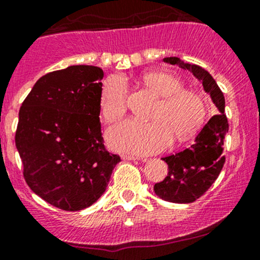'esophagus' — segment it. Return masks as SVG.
<instances>
[{
  "mask_svg": "<svg viewBox=\"0 0 260 260\" xmlns=\"http://www.w3.org/2000/svg\"><path fill=\"white\" fill-rule=\"evenodd\" d=\"M121 158L122 160H127V161H131V160H138L139 157H136V156L134 155H121Z\"/></svg>",
  "mask_w": 260,
  "mask_h": 260,
  "instance_id": "1",
  "label": "esophagus"
}]
</instances>
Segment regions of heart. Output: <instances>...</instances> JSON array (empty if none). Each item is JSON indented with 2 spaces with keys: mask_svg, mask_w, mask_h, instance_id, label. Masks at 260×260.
I'll use <instances>...</instances> for the list:
<instances>
[{
  "mask_svg": "<svg viewBox=\"0 0 260 260\" xmlns=\"http://www.w3.org/2000/svg\"><path fill=\"white\" fill-rule=\"evenodd\" d=\"M142 82L161 96L150 115L152 121L127 119L107 131L108 145L120 152L149 155L162 151L172 139L183 141L196 134L206 119L203 99L192 90L182 89L175 75L153 72ZM100 111L107 121H114L126 111L127 85L119 75H110L103 83L99 98Z\"/></svg>",
  "mask_w": 260,
  "mask_h": 260,
  "instance_id": "heart-1",
  "label": "heart"
}]
</instances>
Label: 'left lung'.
<instances>
[{
	"label": "left lung",
	"instance_id": "8db88e82",
	"mask_svg": "<svg viewBox=\"0 0 260 260\" xmlns=\"http://www.w3.org/2000/svg\"><path fill=\"white\" fill-rule=\"evenodd\" d=\"M164 62L191 72L202 82L203 89L218 110V114L212 116L198 133L188 149L162 158L169 165V174L164 181L153 186L155 193L165 201L191 203L213 185L224 165L223 145L228 133L225 102L216 80L202 67L185 63L177 57L164 58Z\"/></svg>",
	"mask_w": 260,
	"mask_h": 260
}]
</instances>
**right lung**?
Wrapping results in <instances>:
<instances>
[{"label": "right lung", "mask_w": 260, "mask_h": 260, "mask_svg": "<svg viewBox=\"0 0 260 260\" xmlns=\"http://www.w3.org/2000/svg\"><path fill=\"white\" fill-rule=\"evenodd\" d=\"M104 72L71 66L36 82L18 114L16 147L27 185L64 211L96 202L120 162L103 144L99 98Z\"/></svg>", "instance_id": "obj_1"}]
</instances>
